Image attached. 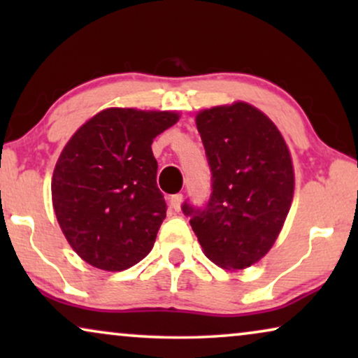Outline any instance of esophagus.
I'll list each match as a JSON object with an SVG mask.
<instances>
[{
    "label": "esophagus",
    "instance_id": "1",
    "mask_svg": "<svg viewBox=\"0 0 358 358\" xmlns=\"http://www.w3.org/2000/svg\"><path fill=\"white\" fill-rule=\"evenodd\" d=\"M169 207L176 210V212H179L180 207H182V194L173 195V197L169 199Z\"/></svg>",
    "mask_w": 358,
    "mask_h": 358
}]
</instances>
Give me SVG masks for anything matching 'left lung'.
Returning a JSON list of instances; mask_svg holds the SVG:
<instances>
[{
  "instance_id": "obj_1",
  "label": "left lung",
  "mask_w": 358,
  "mask_h": 358,
  "mask_svg": "<svg viewBox=\"0 0 358 358\" xmlns=\"http://www.w3.org/2000/svg\"><path fill=\"white\" fill-rule=\"evenodd\" d=\"M212 171L207 207L194 210L190 227L205 256L227 271H243L271 251L290 212L295 169L277 125L244 101L195 115Z\"/></svg>"
}]
</instances>
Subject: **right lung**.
<instances>
[{
    "instance_id": "obj_1",
    "label": "right lung",
    "mask_w": 358,
    "mask_h": 358,
    "mask_svg": "<svg viewBox=\"0 0 358 358\" xmlns=\"http://www.w3.org/2000/svg\"><path fill=\"white\" fill-rule=\"evenodd\" d=\"M176 110L109 107L78 129L52 176V203L66 241L90 266L120 272L155 246L166 218L151 143Z\"/></svg>"
}]
</instances>
